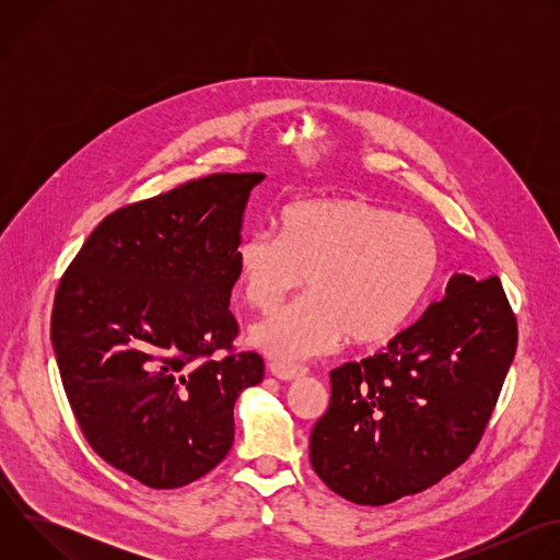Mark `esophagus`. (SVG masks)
<instances>
[{
	"label": "esophagus",
	"mask_w": 560,
	"mask_h": 560,
	"mask_svg": "<svg viewBox=\"0 0 560 560\" xmlns=\"http://www.w3.org/2000/svg\"><path fill=\"white\" fill-rule=\"evenodd\" d=\"M270 372L272 376H277L279 381H294L307 374V368L303 365H290V363H270Z\"/></svg>",
	"instance_id": "obj_1"
}]
</instances>
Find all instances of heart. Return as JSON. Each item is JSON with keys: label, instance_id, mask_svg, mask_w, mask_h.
<instances>
[{"label": "heart", "instance_id": "1", "mask_svg": "<svg viewBox=\"0 0 560 560\" xmlns=\"http://www.w3.org/2000/svg\"><path fill=\"white\" fill-rule=\"evenodd\" d=\"M439 261L430 228L361 197L312 199L281 212V236L257 230L236 248L246 301L275 307L250 330V343L281 363L322 357L346 337L378 346L401 330L425 294Z\"/></svg>", "mask_w": 560, "mask_h": 560}]
</instances>
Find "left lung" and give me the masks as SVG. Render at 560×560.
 I'll use <instances>...</instances> for the list:
<instances>
[{
	"label": "left lung",
	"mask_w": 560,
	"mask_h": 560,
	"mask_svg": "<svg viewBox=\"0 0 560 560\" xmlns=\"http://www.w3.org/2000/svg\"><path fill=\"white\" fill-rule=\"evenodd\" d=\"M516 341L499 277L452 275L383 352L330 372V408L310 434L316 476L357 505L439 483L481 441Z\"/></svg>",
	"instance_id": "obj_1"
}]
</instances>
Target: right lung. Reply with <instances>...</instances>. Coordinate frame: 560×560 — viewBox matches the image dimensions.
I'll return each instance as SVG.
<instances>
[{
	"label": "right lung",
	"instance_id": "right-lung-1",
	"mask_svg": "<svg viewBox=\"0 0 560 560\" xmlns=\"http://www.w3.org/2000/svg\"><path fill=\"white\" fill-rule=\"evenodd\" d=\"M264 173H217L124 206L61 277L50 318L61 383L91 447L154 490L197 481L232 447L234 401L257 352L212 359L238 332L230 305L244 214Z\"/></svg>",
	"mask_w": 560,
	"mask_h": 560
}]
</instances>
